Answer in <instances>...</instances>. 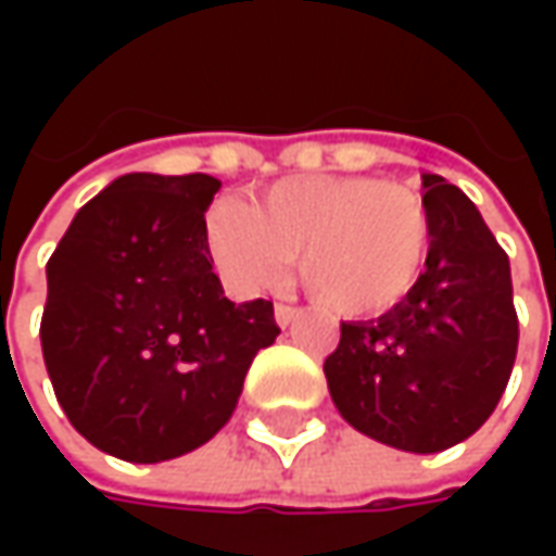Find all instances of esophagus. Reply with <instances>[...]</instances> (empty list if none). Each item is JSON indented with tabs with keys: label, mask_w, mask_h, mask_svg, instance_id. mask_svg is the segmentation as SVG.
<instances>
[{
	"label": "esophagus",
	"mask_w": 556,
	"mask_h": 556,
	"mask_svg": "<svg viewBox=\"0 0 556 556\" xmlns=\"http://www.w3.org/2000/svg\"><path fill=\"white\" fill-rule=\"evenodd\" d=\"M296 315H300V309H296V306H288V303H275V321H278L281 328H288Z\"/></svg>",
	"instance_id": "esophagus-1"
}]
</instances>
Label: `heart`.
I'll use <instances>...</instances> for the list:
<instances>
[{
    "mask_svg": "<svg viewBox=\"0 0 556 556\" xmlns=\"http://www.w3.org/2000/svg\"><path fill=\"white\" fill-rule=\"evenodd\" d=\"M206 247L225 285L244 296L275 288L296 256L303 285L337 315H380L415 288L430 216L412 188L371 176H293L253 206L223 203Z\"/></svg>",
    "mask_w": 556,
    "mask_h": 556,
    "instance_id": "1",
    "label": "heart"
}]
</instances>
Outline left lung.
Segmentation results:
<instances>
[{
    "label": "left lung",
    "mask_w": 556,
    "mask_h": 556,
    "mask_svg": "<svg viewBox=\"0 0 556 556\" xmlns=\"http://www.w3.org/2000/svg\"><path fill=\"white\" fill-rule=\"evenodd\" d=\"M427 263L408 296L371 321H343L325 358L337 412L358 433L433 455L495 412L517 358L510 263L473 201L424 176Z\"/></svg>",
    "instance_id": "obj_1"
}]
</instances>
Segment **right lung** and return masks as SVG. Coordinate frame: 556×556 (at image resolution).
Instances as JSON below:
<instances>
[{"label":"right lung","instance_id":"add662e5","mask_svg":"<svg viewBox=\"0 0 556 556\" xmlns=\"http://www.w3.org/2000/svg\"><path fill=\"white\" fill-rule=\"evenodd\" d=\"M206 173H129L86 203L46 266L39 340L76 433L132 464L194 452L235 412L281 328L268 300L231 303L206 219Z\"/></svg>","mask_w":556,"mask_h":556}]
</instances>
